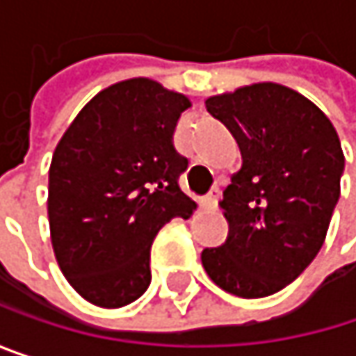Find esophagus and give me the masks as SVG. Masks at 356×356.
Masks as SVG:
<instances>
[{
    "mask_svg": "<svg viewBox=\"0 0 356 356\" xmlns=\"http://www.w3.org/2000/svg\"><path fill=\"white\" fill-rule=\"evenodd\" d=\"M218 200H220V187H212V189L206 193L204 204H206L208 208H216V206H218Z\"/></svg>",
    "mask_w": 356,
    "mask_h": 356,
    "instance_id": "34e87169",
    "label": "esophagus"
}]
</instances>
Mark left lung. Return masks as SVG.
<instances>
[{"instance_id": "8db88e82", "label": "left lung", "mask_w": 356, "mask_h": 356, "mask_svg": "<svg viewBox=\"0 0 356 356\" xmlns=\"http://www.w3.org/2000/svg\"><path fill=\"white\" fill-rule=\"evenodd\" d=\"M206 108L233 134L243 165L218 204L229 237L204 249L202 264L231 295H274L323 245L344 171L338 134L312 101L272 82L212 97Z\"/></svg>"}]
</instances>
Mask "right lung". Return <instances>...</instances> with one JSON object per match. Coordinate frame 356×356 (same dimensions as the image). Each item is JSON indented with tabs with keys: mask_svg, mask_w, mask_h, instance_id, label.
I'll return each mask as SVG.
<instances>
[{
	"mask_svg": "<svg viewBox=\"0 0 356 356\" xmlns=\"http://www.w3.org/2000/svg\"><path fill=\"white\" fill-rule=\"evenodd\" d=\"M187 97L134 78L78 113L49 171V227L67 282L99 307H123L150 286V245L197 208L181 191L187 159L173 134Z\"/></svg>",
	"mask_w": 356,
	"mask_h": 356,
	"instance_id": "right-lung-1",
	"label": "right lung"
}]
</instances>
